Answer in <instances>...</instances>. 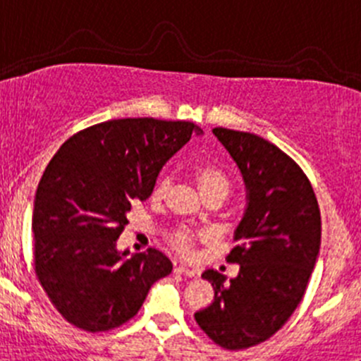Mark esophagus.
Returning <instances> with one entry per match:
<instances>
[{
    "label": "esophagus",
    "instance_id": "obj_1",
    "mask_svg": "<svg viewBox=\"0 0 361 361\" xmlns=\"http://www.w3.org/2000/svg\"><path fill=\"white\" fill-rule=\"evenodd\" d=\"M174 274L185 275V277H194L195 269L187 268V266H174Z\"/></svg>",
    "mask_w": 361,
    "mask_h": 361
}]
</instances>
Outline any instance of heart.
<instances>
[{
	"label": "heart",
	"instance_id": "1",
	"mask_svg": "<svg viewBox=\"0 0 361 361\" xmlns=\"http://www.w3.org/2000/svg\"><path fill=\"white\" fill-rule=\"evenodd\" d=\"M195 178H197V183L201 187L204 197H209V195H220V197L226 199L227 194H229V178L226 176L220 167L212 166V164H201V166L195 169ZM171 190V178L162 176L159 181H157L155 188H153V197L162 199L166 197L167 192ZM192 240H194V234H192L190 229L187 227H180V229H174L173 233L169 234V243L171 247L174 248L180 254L187 255L192 248Z\"/></svg>",
	"mask_w": 361,
	"mask_h": 361
}]
</instances>
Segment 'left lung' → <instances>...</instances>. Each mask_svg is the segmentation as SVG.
<instances>
[{
  "mask_svg": "<svg viewBox=\"0 0 361 361\" xmlns=\"http://www.w3.org/2000/svg\"><path fill=\"white\" fill-rule=\"evenodd\" d=\"M213 134L243 176L247 208L227 255L240 271L226 284L206 269L215 298L194 317L215 344L236 351L268 341L300 305L319 255L321 213L309 178L281 148L248 132Z\"/></svg>",
  "mask_w": 361,
  "mask_h": 361,
  "instance_id": "obj_1",
  "label": "left lung"
}]
</instances>
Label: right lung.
Returning <instances> with one entry per match:
<instances>
[{"label": "right lung", "instance_id": "right-lung-1", "mask_svg": "<svg viewBox=\"0 0 361 361\" xmlns=\"http://www.w3.org/2000/svg\"><path fill=\"white\" fill-rule=\"evenodd\" d=\"M202 134L190 121L125 118L77 132L56 152L35 194V271L73 326L107 331L135 316L173 262L149 248L128 257L116 240L132 201H146L164 164Z\"/></svg>", "mask_w": 361, "mask_h": 361}]
</instances>
